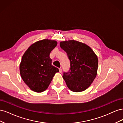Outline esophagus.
<instances>
[{
	"label": "esophagus",
	"mask_w": 123,
	"mask_h": 123,
	"mask_svg": "<svg viewBox=\"0 0 123 123\" xmlns=\"http://www.w3.org/2000/svg\"><path fill=\"white\" fill-rule=\"evenodd\" d=\"M59 72H60V73H62V69L61 68H59Z\"/></svg>",
	"instance_id": "34e87169"
}]
</instances>
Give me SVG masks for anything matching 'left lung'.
I'll return each instance as SVG.
<instances>
[{"label":"left lung","mask_w":123,"mask_h":123,"mask_svg":"<svg viewBox=\"0 0 123 123\" xmlns=\"http://www.w3.org/2000/svg\"><path fill=\"white\" fill-rule=\"evenodd\" d=\"M60 46L67 54L70 69L62 76L71 91L79 92L90 86L98 73V58L86 44L74 40L60 42Z\"/></svg>","instance_id":"obj_1"}]
</instances>
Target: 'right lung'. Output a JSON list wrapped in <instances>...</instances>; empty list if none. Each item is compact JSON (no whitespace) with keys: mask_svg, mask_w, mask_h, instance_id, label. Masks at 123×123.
<instances>
[{"mask_svg":"<svg viewBox=\"0 0 123 123\" xmlns=\"http://www.w3.org/2000/svg\"><path fill=\"white\" fill-rule=\"evenodd\" d=\"M56 40L44 39L33 43L25 51L19 65L20 76L31 90L42 92L49 87L59 70L52 65L51 51L57 46Z\"/></svg>","mask_w":123,"mask_h":123,"instance_id":"add662e5","label":"right lung"}]
</instances>
